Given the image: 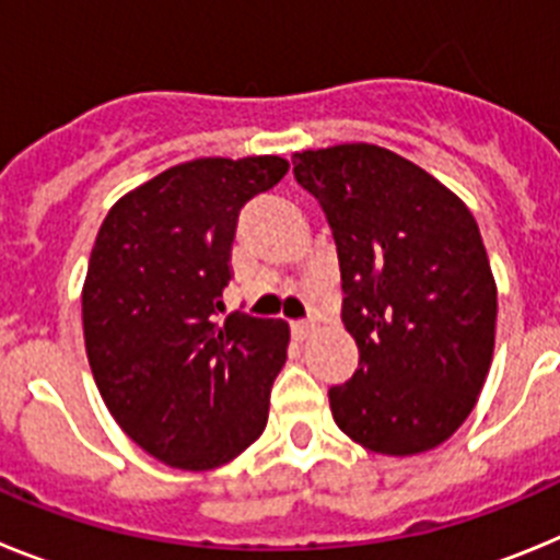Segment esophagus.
<instances>
[{"label":"esophagus","instance_id":"esophagus-1","mask_svg":"<svg viewBox=\"0 0 560 560\" xmlns=\"http://www.w3.org/2000/svg\"><path fill=\"white\" fill-rule=\"evenodd\" d=\"M314 330V319H296V323H291V334H294V339H308V334Z\"/></svg>","mask_w":560,"mask_h":560}]
</instances>
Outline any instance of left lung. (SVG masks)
Segmentation results:
<instances>
[{
	"instance_id": "obj_1",
	"label": "left lung",
	"mask_w": 560,
	"mask_h": 560,
	"mask_svg": "<svg viewBox=\"0 0 560 560\" xmlns=\"http://www.w3.org/2000/svg\"><path fill=\"white\" fill-rule=\"evenodd\" d=\"M328 219L359 370L328 389L336 427L407 457L452 438L491 368L497 283L471 210L423 167L353 142L291 156Z\"/></svg>"
}]
</instances>
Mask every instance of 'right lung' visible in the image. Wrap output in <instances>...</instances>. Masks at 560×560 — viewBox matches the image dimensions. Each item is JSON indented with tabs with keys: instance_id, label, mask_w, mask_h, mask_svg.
Wrapping results in <instances>:
<instances>
[{
	"instance_id": "add662e5",
	"label": "right lung",
	"mask_w": 560,
	"mask_h": 560,
	"mask_svg": "<svg viewBox=\"0 0 560 560\" xmlns=\"http://www.w3.org/2000/svg\"><path fill=\"white\" fill-rule=\"evenodd\" d=\"M285 171L280 156L185 162L122 196L97 232L83 285L89 368L122 432L173 468L230 463L266 429L289 325L219 314L237 215Z\"/></svg>"
}]
</instances>
